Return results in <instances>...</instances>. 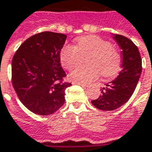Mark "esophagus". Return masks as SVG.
<instances>
[{"label": "esophagus", "mask_w": 152, "mask_h": 152, "mask_svg": "<svg viewBox=\"0 0 152 152\" xmlns=\"http://www.w3.org/2000/svg\"><path fill=\"white\" fill-rule=\"evenodd\" d=\"M73 84H77V85H80V86H82L83 88H86V87H87V85H86V84H83V83H79V82H73Z\"/></svg>", "instance_id": "esophagus-1"}]
</instances>
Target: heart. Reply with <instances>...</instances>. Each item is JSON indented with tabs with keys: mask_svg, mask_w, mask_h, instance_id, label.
Wrapping results in <instances>:
<instances>
[{
	"mask_svg": "<svg viewBox=\"0 0 152 152\" xmlns=\"http://www.w3.org/2000/svg\"><path fill=\"white\" fill-rule=\"evenodd\" d=\"M87 57V63L91 66L76 67L70 74V78L75 82L86 84L96 80L100 75L109 77L114 76L120 68L121 56L112 44L96 35L83 36L76 39V47L65 45L60 50V59L62 66L71 70Z\"/></svg>",
	"mask_w": 152,
	"mask_h": 152,
	"instance_id": "obj_1",
	"label": "heart"
}]
</instances>
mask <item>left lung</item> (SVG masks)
Segmentation results:
<instances>
[{"label":"left lung","instance_id":"1","mask_svg":"<svg viewBox=\"0 0 152 152\" xmlns=\"http://www.w3.org/2000/svg\"><path fill=\"white\" fill-rule=\"evenodd\" d=\"M113 39L122 50V70L117 78L102 87V95L92 101L94 107L103 111L117 109L127 102L135 90L142 71L137 46L123 35L115 34Z\"/></svg>","mask_w":152,"mask_h":152}]
</instances>
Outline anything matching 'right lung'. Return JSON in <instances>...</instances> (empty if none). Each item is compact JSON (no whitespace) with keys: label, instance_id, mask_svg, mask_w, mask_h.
Wrapping results in <instances>:
<instances>
[{"label":"right lung","instance_id":"right-lung-1","mask_svg":"<svg viewBox=\"0 0 152 152\" xmlns=\"http://www.w3.org/2000/svg\"><path fill=\"white\" fill-rule=\"evenodd\" d=\"M66 35L42 32L20 45L12 61V82L19 100L31 112L50 115L65 103L66 72L60 54Z\"/></svg>","mask_w":152,"mask_h":152}]
</instances>
